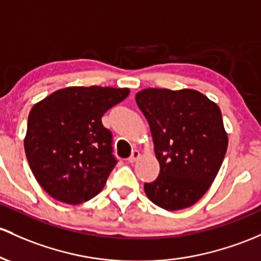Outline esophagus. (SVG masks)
<instances>
[{
  "label": "esophagus",
  "instance_id": "esophagus-1",
  "mask_svg": "<svg viewBox=\"0 0 261 261\" xmlns=\"http://www.w3.org/2000/svg\"><path fill=\"white\" fill-rule=\"evenodd\" d=\"M140 156H141V153H140V151H139V150H134L133 152H131V156L128 157V162H131V163L136 162L137 160L140 159Z\"/></svg>",
  "mask_w": 261,
  "mask_h": 261
}]
</instances>
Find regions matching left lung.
<instances>
[{
    "mask_svg": "<svg viewBox=\"0 0 261 261\" xmlns=\"http://www.w3.org/2000/svg\"><path fill=\"white\" fill-rule=\"evenodd\" d=\"M135 99L160 163L156 181L145 183L146 196L166 211L191 207L210 190L227 152L219 107L193 89H142Z\"/></svg>",
    "mask_w": 261,
    "mask_h": 261,
    "instance_id": "obj_1",
    "label": "left lung"
}]
</instances>
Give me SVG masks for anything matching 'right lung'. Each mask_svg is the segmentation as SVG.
<instances>
[{"label":"right lung","instance_id":"1","mask_svg":"<svg viewBox=\"0 0 261 261\" xmlns=\"http://www.w3.org/2000/svg\"><path fill=\"white\" fill-rule=\"evenodd\" d=\"M130 94L127 88L69 87L33 105L24 151L41 187L68 204H80L104 188L117 163L105 113Z\"/></svg>","mask_w":261,"mask_h":261}]
</instances>
